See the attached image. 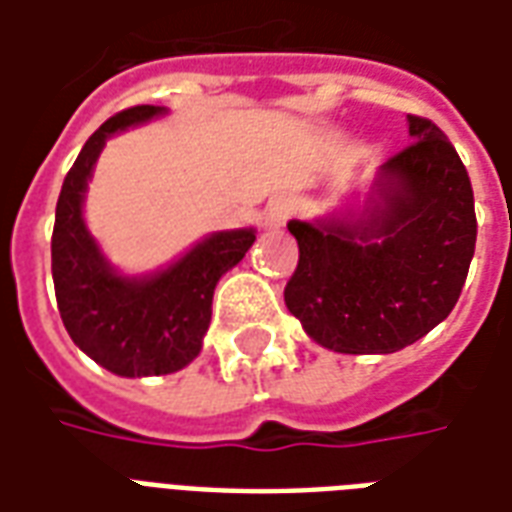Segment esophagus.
Listing matches in <instances>:
<instances>
[{
	"label": "esophagus",
	"mask_w": 512,
	"mask_h": 512,
	"mask_svg": "<svg viewBox=\"0 0 512 512\" xmlns=\"http://www.w3.org/2000/svg\"><path fill=\"white\" fill-rule=\"evenodd\" d=\"M290 213H293V202H290L288 197H274V200L266 205L263 222H266V227H271V230H277V227H282V224L288 222Z\"/></svg>",
	"instance_id": "obj_1"
}]
</instances>
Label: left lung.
<instances>
[{
  "label": "left lung",
  "instance_id": "left-lung-1",
  "mask_svg": "<svg viewBox=\"0 0 512 512\" xmlns=\"http://www.w3.org/2000/svg\"><path fill=\"white\" fill-rule=\"evenodd\" d=\"M411 145L378 169L356 216L288 222L299 266L285 304L337 354H395L461 296L477 241L463 161L436 123L408 115Z\"/></svg>",
  "mask_w": 512,
  "mask_h": 512
}]
</instances>
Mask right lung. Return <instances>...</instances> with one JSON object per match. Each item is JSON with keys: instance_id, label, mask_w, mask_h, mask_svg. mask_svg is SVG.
Listing matches in <instances>:
<instances>
[{"instance_id": "right-lung-1", "label": "right lung", "mask_w": 512, "mask_h": 512, "mask_svg": "<svg viewBox=\"0 0 512 512\" xmlns=\"http://www.w3.org/2000/svg\"><path fill=\"white\" fill-rule=\"evenodd\" d=\"M164 112V106H131L84 142L62 183L51 235V277L65 329L84 354L123 378L167 376L200 354L216 282L255 244L252 227L211 233L147 277L117 274L101 255L82 213L95 161L109 136Z\"/></svg>"}]
</instances>
